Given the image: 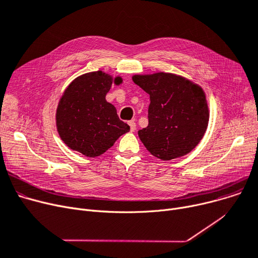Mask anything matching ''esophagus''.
Listing matches in <instances>:
<instances>
[{
  "mask_svg": "<svg viewBox=\"0 0 258 258\" xmlns=\"http://www.w3.org/2000/svg\"><path fill=\"white\" fill-rule=\"evenodd\" d=\"M128 124L131 127V132H135V130H136V123H135V121L134 120L128 121Z\"/></svg>",
  "mask_w": 258,
  "mask_h": 258,
  "instance_id": "1",
  "label": "esophagus"
}]
</instances>
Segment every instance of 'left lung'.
Returning a JSON list of instances; mask_svg holds the SVG:
<instances>
[{
  "label": "left lung",
  "mask_w": 258,
  "mask_h": 258,
  "mask_svg": "<svg viewBox=\"0 0 258 258\" xmlns=\"http://www.w3.org/2000/svg\"><path fill=\"white\" fill-rule=\"evenodd\" d=\"M133 80L151 98L148 125L138 131L146 150L164 161L190 153L204 136L209 121L204 91L170 73L135 75Z\"/></svg>",
  "instance_id": "obj_1"
}]
</instances>
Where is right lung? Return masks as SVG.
<instances>
[{
	"mask_svg": "<svg viewBox=\"0 0 258 258\" xmlns=\"http://www.w3.org/2000/svg\"><path fill=\"white\" fill-rule=\"evenodd\" d=\"M113 79L102 71L74 79L62 95L56 112V125L61 140L71 150L87 157H97L112 147L130 131L121 121L116 107L105 100ZM115 83H121L117 77Z\"/></svg>",
	"mask_w": 258,
	"mask_h": 258,
	"instance_id": "obj_1",
	"label": "right lung"
}]
</instances>
